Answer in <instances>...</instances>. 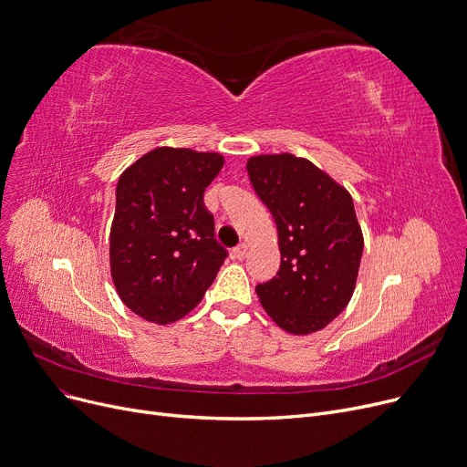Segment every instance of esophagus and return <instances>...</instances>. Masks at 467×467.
<instances>
[{"mask_svg":"<svg viewBox=\"0 0 467 467\" xmlns=\"http://www.w3.org/2000/svg\"><path fill=\"white\" fill-rule=\"evenodd\" d=\"M246 255H248V246H246V244H238V246L233 250V257L238 259V261L246 259Z\"/></svg>","mask_w":467,"mask_h":467,"instance_id":"obj_1","label":"esophagus"}]
</instances>
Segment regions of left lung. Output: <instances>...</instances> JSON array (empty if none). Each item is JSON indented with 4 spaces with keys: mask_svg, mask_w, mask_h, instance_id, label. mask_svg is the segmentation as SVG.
Instances as JSON below:
<instances>
[{
    "mask_svg": "<svg viewBox=\"0 0 467 467\" xmlns=\"http://www.w3.org/2000/svg\"><path fill=\"white\" fill-rule=\"evenodd\" d=\"M250 182L271 210L282 255L273 280L255 287L265 312L291 335L324 329L354 296L363 233L350 192L291 153L248 159Z\"/></svg>",
    "mask_w": 467,
    "mask_h": 467,
    "instance_id": "8db88e82",
    "label": "left lung"
}]
</instances>
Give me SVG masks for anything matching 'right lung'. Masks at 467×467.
<instances>
[{
	"instance_id": "1",
	"label": "right lung",
	"mask_w": 467,
	"mask_h": 467,
	"mask_svg": "<svg viewBox=\"0 0 467 467\" xmlns=\"http://www.w3.org/2000/svg\"><path fill=\"white\" fill-rule=\"evenodd\" d=\"M223 155L157 147L122 171L109 233L111 280L143 320H182L204 297L227 250L213 238L204 191Z\"/></svg>"
}]
</instances>
